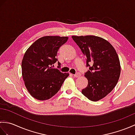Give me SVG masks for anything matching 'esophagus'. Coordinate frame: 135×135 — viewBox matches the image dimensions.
<instances>
[{
    "mask_svg": "<svg viewBox=\"0 0 135 135\" xmlns=\"http://www.w3.org/2000/svg\"><path fill=\"white\" fill-rule=\"evenodd\" d=\"M81 75V73H76L75 74H74V77H76V78H77V77H79Z\"/></svg>",
    "mask_w": 135,
    "mask_h": 135,
    "instance_id": "esophagus-1",
    "label": "esophagus"
}]
</instances>
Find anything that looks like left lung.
I'll list each match as a JSON object with an SVG mask.
<instances>
[{"label": "left lung", "mask_w": 135, "mask_h": 135, "mask_svg": "<svg viewBox=\"0 0 135 135\" xmlns=\"http://www.w3.org/2000/svg\"><path fill=\"white\" fill-rule=\"evenodd\" d=\"M73 39L86 57L85 73L88 85L82 93L91 101L104 98L115 86L121 72L115 50L106 40L93 35L73 36Z\"/></svg>", "instance_id": "left-lung-1"}]
</instances>
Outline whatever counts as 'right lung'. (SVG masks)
Returning a JSON list of instances; mask_svg holds the SVG:
<instances>
[{"label":"right lung","mask_w":135,"mask_h":135,"mask_svg":"<svg viewBox=\"0 0 135 135\" xmlns=\"http://www.w3.org/2000/svg\"><path fill=\"white\" fill-rule=\"evenodd\" d=\"M68 37L46 36L38 39L28 49L22 61V75L28 91L34 98L48 100L58 92L69 75L53 68L57 53Z\"/></svg>","instance_id":"add662e5"}]
</instances>
